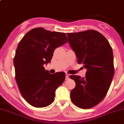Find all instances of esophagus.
<instances>
[{"label":"esophagus","instance_id":"obj_1","mask_svg":"<svg viewBox=\"0 0 124 124\" xmlns=\"http://www.w3.org/2000/svg\"><path fill=\"white\" fill-rule=\"evenodd\" d=\"M69 74L66 73V80H68V79H69Z\"/></svg>","mask_w":124,"mask_h":124}]
</instances>
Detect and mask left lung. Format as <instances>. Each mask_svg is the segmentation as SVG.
Listing matches in <instances>:
<instances>
[{
  "mask_svg": "<svg viewBox=\"0 0 124 124\" xmlns=\"http://www.w3.org/2000/svg\"><path fill=\"white\" fill-rule=\"evenodd\" d=\"M78 63L87 69L86 77L70 75L76 86L70 92L72 103L82 109L96 106L104 99L114 75L112 48L105 37L89 30L67 33Z\"/></svg>",
  "mask_w": 124,
  "mask_h": 124,
  "instance_id": "8db88e82",
  "label": "left lung"
}]
</instances>
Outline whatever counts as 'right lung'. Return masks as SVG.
Returning a JSON list of instances; mask_svg holds the SVG:
<instances>
[{"mask_svg":"<svg viewBox=\"0 0 124 124\" xmlns=\"http://www.w3.org/2000/svg\"><path fill=\"white\" fill-rule=\"evenodd\" d=\"M66 42L64 32L39 27L28 31L18 43L13 61L15 79L23 97L31 106L45 107L54 101L65 73L51 74L44 65L51 62L56 48Z\"/></svg>","mask_w":124,"mask_h":124,"instance_id":"right-lung-1","label":"right lung"}]
</instances>
